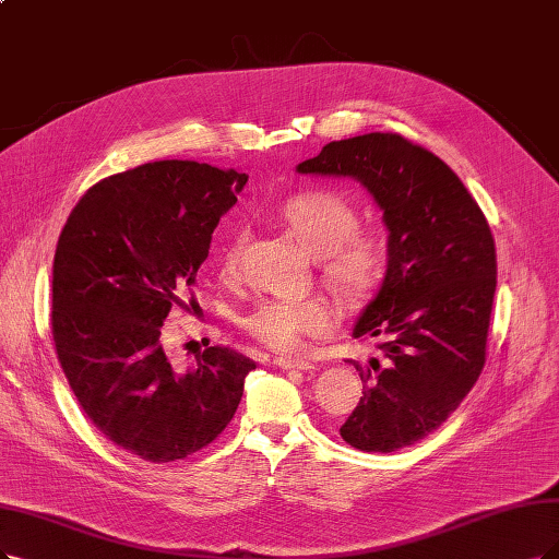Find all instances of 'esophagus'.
I'll return each mask as SVG.
<instances>
[{
    "label": "esophagus",
    "instance_id": "esophagus-1",
    "mask_svg": "<svg viewBox=\"0 0 559 559\" xmlns=\"http://www.w3.org/2000/svg\"><path fill=\"white\" fill-rule=\"evenodd\" d=\"M274 364L283 370H311V368H316L311 361L299 359V357H276Z\"/></svg>",
    "mask_w": 559,
    "mask_h": 559
}]
</instances>
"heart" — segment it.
Wrapping results in <instances>:
<instances>
[{
	"label": "heart",
	"instance_id": "b5f03b06",
	"mask_svg": "<svg viewBox=\"0 0 559 559\" xmlns=\"http://www.w3.org/2000/svg\"><path fill=\"white\" fill-rule=\"evenodd\" d=\"M281 218L304 251L320 260L322 278L332 290L357 301L378 285L384 253L378 237L357 233V212L329 191H306L283 204ZM243 235L223 248L221 269L233 274ZM243 332L278 353H297L308 338H322L334 329V311L324 297L262 299L239 318Z\"/></svg>",
	"mask_w": 559,
	"mask_h": 559
}]
</instances>
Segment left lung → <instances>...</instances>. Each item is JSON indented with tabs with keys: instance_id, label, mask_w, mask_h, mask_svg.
<instances>
[{
	"instance_id": "8db88e82",
	"label": "left lung",
	"mask_w": 559,
	"mask_h": 559,
	"mask_svg": "<svg viewBox=\"0 0 559 559\" xmlns=\"http://www.w3.org/2000/svg\"><path fill=\"white\" fill-rule=\"evenodd\" d=\"M301 175L353 177L386 227V272L355 322L378 357L353 361L366 384L341 438L391 453L438 430L479 380L498 260L479 204L449 165L399 133L329 142Z\"/></svg>"
}]
</instances>
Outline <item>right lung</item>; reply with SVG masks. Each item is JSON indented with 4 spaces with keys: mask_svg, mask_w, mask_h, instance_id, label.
<instances>
[{
    "mask_svg": "<svg viewBox=\"0 0 559 559\" xmlns=\"http://www.w3.org/2000/svg\"><path fill=\"white\" fill-rule=\"evenodd\" d=\"M246 181L210 163H144L94 183L59 235L52 338L61 370L90 421L142 461H181L214 442L255 368L214 345L181 373L160 343L163 320L189 306L214 227Z\"/></svg>",
    "mask_w": 559,
    "mask_h": 559,
    "instance_id": "right-lung-1",
    "label": "right lung"
}]
</instances>
